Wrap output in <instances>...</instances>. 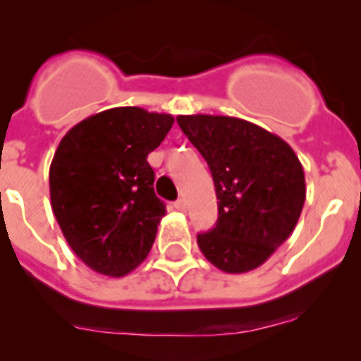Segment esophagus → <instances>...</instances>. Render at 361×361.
<instances>
[{
  "mask_svg": "<svg viewBox=\"0 0 361 361\" xmlns=\"http://www.w3.org/2000/svg\"><path fill=\"white\" fill-rule=\"evenodd\" d=\"M174 207H176L178 211H187V202H185V199H178V201L174 202Z\"/></svg>",
  "mask_w": 361,
  "mask_h": 361,
  "instance_id": "obj_1",
  "label": "esophagus"
}]
</instances>
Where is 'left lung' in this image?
Instances as JSON below:
<instances>
[{
    "label": "left lung",
    "mask_w": 361,
    "mask_h": 361,
    "mask_svg": "<svg viewBox=\"0 0 361 361\" xmlns=\"http://www.w3.org/2000/svg\"><path fill=\"white\" fill-rule=\"evenodd\" d=\"M178 126L209 166L218 199L216 227L197 234L220 271L260 267L292 234L305 202L302 164L285 140L248 120L180 115Z\"/></svg>",
    "instance_id": "obj_1"
}]
</instances>
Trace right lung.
<instances>
[{
    "instance_id": "1",
    "label": "right lung",
    "mask_w": 361,
    "mask_h": 361,
    "mask_svg": "<svg viewBox=\"0 0 361 361\" xmlns=\"http://www.w3.org/2000/svg\"><path fill=\"white\" fill-rule=\"evenodd\" d=\"M174 118L137 106L87 116L68 130L50 164V204L76 257L122 278L150 253L166 204L148 164Z\"/></svg>"
}]
</instances>
